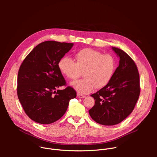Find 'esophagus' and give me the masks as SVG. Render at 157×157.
<instances>
[{
  "label": "esophagus",
  "mask_w": 157,
  "mask_h": 157,
  "mask_svg": "<svg viewBox=\"0 0 157 157\" xmlns=\"http://www.w3.org/2000/svg\"><path fill=\"white\" fill-rule=\"evenodd\" d=\"M77 97H78V98H85V95H82V94H77Z\"/></svg>",
  "instance_id": "1"
}]
</instances>
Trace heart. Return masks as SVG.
<instances>
[{"label": "heart", "mask_w": 157, "mask_h": 157, "mask_svg": "<svg viewBox=\"0 0 157 157\" xmlns=\"http://www.w3.org/2000/svg\"><path fill=\"white\" fill-rule=\"evenodd\" d=\"M74 61L63 57L59 62L60 71L68 79H77L83 71L85 78L74 81L72 86L81 94H88L95 88H102L111 81L116 69L113 56L92 48L80 49L74 55Z\"/></svg>", "instance_id": "obj_1"}]
</instances>
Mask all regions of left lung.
I'll return each mask as SVG.
<instances>
[{
  "label": "left lung",
  "instance_id": "left-lung-1",
  "mask_svg": "<svg viewBox=\"0 0 157 157\" xmlns=\"http://www.w3.org/2000/svg\"><path fill=\"white\" fill-rule=\"evenodd\" d=\"M120 57L119 65L111 81L91 95L95 105L88 112L92 118L103 125H114L132 112L140 94V80L134 61L121 49L112 47Z\"/></svg>",
  "mask_w": 157,
  "mask_h": 157
}]
</instances>
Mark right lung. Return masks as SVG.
<instances>
[{"label": "right lung", "instance_id": "1", "mask_svg": "<svg viewBox=\"0 0 157 157\" xmlns=\"http://www.w3.org/2000/svg\"><path fill=\"white\" fill-rule=\"evenodd\" d=\"M73 43L48 40L36 46L23 61L18 74L17 94L27 116L40 124H50L60 118L69 101L76 97L72 87L57 90L66 82L59 62Z\"/></svg>", "mask_w": 157, "mask_h": 157}]
</instances>
